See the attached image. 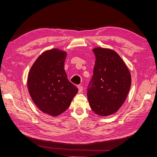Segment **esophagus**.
<instances>
[{
    "label": "esophagus",
    "mask_w": 157,
    "mask_h": 157,
    "mask_svg": "<svg viewBox=\"0 0 157 157\" xmlns=\"http://www.w3.org/2000/svg\"><path fill=\"white\" fill-rule=\"evenodd\" d=\"M78 93H79V94H80V93H82V91H83V87H82V86H80V85H79V86H78Z\"/></svg>",
    "instance_id": "1"
}]
</instances>
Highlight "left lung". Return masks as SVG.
<instances>
[{"mask_svg":"<svg viewBox=\"0 0 157 157\" xmlns=\"http://www.w3.org/2000/svg\"><path fill=\"white\" fill-rule=\"evenodd\" d=\"M93 52L95 62L87 92L89 105L97 115H112L126 100L131 87V74L114 50L97 47Z\"/></svg>","mask_w":157,"mask_h":157,"instance_id":"obj_1","label":"left lung"}]
</instances>
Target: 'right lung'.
<instances>
[{"label": "right lung", "mask_w": 157, "mask_h": 157, "mask_svg": "<svg viewBox=\"0 0 157 157\" xmlns=\"http://www.w3.org/2000/svg\"><path fill=\"white\" fill-rule=\"evenodd\" d=\"M66 55L57 48L46 50L34 62L28 76L32 100L42 112L53 117L67 109L78 91L65 72Z\"/></svg>", "instance_id": "add662e5"}]
</instances>
